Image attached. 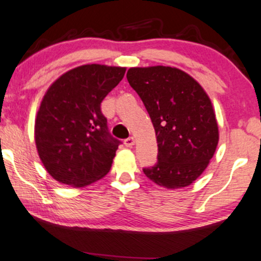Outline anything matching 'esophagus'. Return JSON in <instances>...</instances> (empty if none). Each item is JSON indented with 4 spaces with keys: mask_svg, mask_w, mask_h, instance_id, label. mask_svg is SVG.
I'll list each match as a JSON object with an SVG mask.
<instances>
[{
    "mask_svg": "<svg viewBox=\"0 0 261 261\" xmlns=\"http://www.w3.org/2000/svg\"><path fill=\"white\" fill-rule=\"evenodd\" d=\"M134 144H135L134 138H128L124 140V146H126V147H133Z\"/></svg>",
    "mask_w": 261,
    "mask_h": 261,
    "instance_id": "obj_1",
    "label": "esophagus"
}]
</instances>
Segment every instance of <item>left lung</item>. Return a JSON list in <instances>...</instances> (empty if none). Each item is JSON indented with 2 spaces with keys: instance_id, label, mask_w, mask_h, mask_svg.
<instances>
[{
  "instance_id": "8db88e82",
  "label": "left lung",
  "mask_w": 261,
  "mask_h": 261,
  "mask_svg": "<svg viewBox=\"0 0 261 261\" xmlns=\"http://www.w3.org/2000/svg\"><path fill=\"white\" fill-rule=\"evenodd\" d=\"M127 80L151 117L158 142V162L142 171L160 187H188L206 169L219 142L210 98L176 67H132Z\"/></svg>"
}]
</instances>
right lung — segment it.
Returning <instances> with one entry per match:
<instances>
[{"instance_id": "obj_1", "label": "right lung", "mask_w": 261, "mask_h": 261, "mask_svg": "<svg viewBox=\"0 0 261 261\" xmlns=\"http://www.w3.org/2000/svg\"><path fill=\"white\" fill-rule=\"evenodd\" d=\"M124 72V67L82 65L48 88L34 133L39 156L56 180L82 188L109 172L121 141L109 133L101 102Z\"/></svg>"}]
</instances>
